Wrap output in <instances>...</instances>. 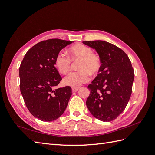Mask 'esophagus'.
<instances>
[{
	"label": "esophagus",
	"instance_id": "esophagus-1",
	"mask_svg": "<svg viewBox=\"0 0 155 155\" xmlns=\"http://www.w3.org/2000/svg\"><path fill=\"white\" fill-rule=\"evenodd\" d=\"M79 87H72V90L73 92H77L79 89Z\"/></svg>",
	"mask_w": 155,
	"mask_h": 155
}]
</instances>
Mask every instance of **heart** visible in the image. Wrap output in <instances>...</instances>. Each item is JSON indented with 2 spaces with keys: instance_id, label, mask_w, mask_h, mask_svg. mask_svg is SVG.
Wrapping results in <instances>:
<instances>
[{
  "instance_id": "obj_1",
  "label": "heart",
  "mask_w": 155,
  "mask_h": 155,
  "mask_svg": "<svg viewBox=\"0 0 155 155\" xmlns=\"http://www.w3.org/2000/svg\"><path fill=\"white\" fill-rule=\"evenodd\" d=\"M68 56L62 51L59 52L55 59V66L62 74L68 72L71 67L72 61L79 60L77 72L68 73L64 78L65 85L78 87L87 82L92 74L100 71L101 61L100 56L92 52L91 47L83 44H77L70 47L68 51Z\"/></svg>"
}]
</instances>
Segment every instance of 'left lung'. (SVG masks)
I'll use <instances>...</instances> for the list:
<instances>
[{
  "label": "left lung",
  "instance_id": "obj_1",
  "mask_svg": "<svg viewBox=\"0 0 155 155\" xmlns=\"http://www.w3.org/2000/svg\"><path fill=\"white\" fill-rule=\"evenodd\" d=\"M83 43L95 49L101 61L99 74L88 86L91 92L87 107L96 118L111 121L122 113L130 97L134 78L132 64L122 50L110 43Z\"/></svg>",
  "mask_w": 155,
  "mask_h": 155
}]
</instances>
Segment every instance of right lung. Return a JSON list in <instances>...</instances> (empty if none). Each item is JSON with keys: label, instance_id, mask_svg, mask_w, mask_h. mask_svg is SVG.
Listing matches in <instances>:
<instances>
[{"label": "right lung", "instance_id": "add662e5", "mask_svg": "<svg viewBox=\"0 0 155 155\" xmlns=\"http://www.w3.org/2000/svg\"><path fill=\"white\" fill-rule=\"evenodd\" d=\"M72 41L51 39L27 51L19 67L20 90L30 113L43 121L61 116L72 95L69 86L55 88L62 78L55 67L56 55Z\"/></svg>", "mask_w": 155, "mask_h": 155}]
</instances>
